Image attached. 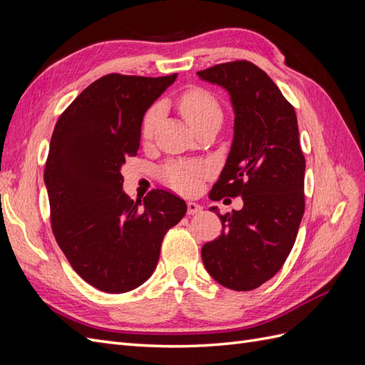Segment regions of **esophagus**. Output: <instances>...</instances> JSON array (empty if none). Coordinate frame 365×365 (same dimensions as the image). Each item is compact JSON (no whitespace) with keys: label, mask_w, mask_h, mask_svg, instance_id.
Wrapping results in <instances>:
<instances>
[{"label":"esophagus","mask_w":365,"mask_h":365,"mask_svg":"<svg viewBox=\"0 0 365 365\" xmlns=\"http://www.w3.org/2000/svg\"><path fill=\"white\" fill-rule=\"evenodd\" d=\"M202 210L201 205H197L196 202H187V215L189 216H193V215H197Z\"/></svg>","instance_id":"obj_1"}]
</instances>
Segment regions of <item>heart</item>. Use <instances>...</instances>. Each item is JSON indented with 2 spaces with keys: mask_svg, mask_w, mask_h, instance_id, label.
<instances>
[{
  "mask_svg": "<svg viewBox=\"0 0 365 365\" xmlns=\"http://www.w3.org/2000/svg\"><path fill=\"white\" fill-rule=\"evenodd\" d=\"M180 109L184 118L193 129L210 118H220L222 111L217 98L204 88H192L180 97ZM161 105L155 103L148 109L141 121V137L149 140L161 118ZM210 175V168L201 163H170L163 169V178L172 189L190 193L200 187L201 181Z\"/></svg>",
  "mask_w": 365,
  "mask_h": 365,
  "instance_id": "heart-1",
  "label": "heart"
}]
</instances>
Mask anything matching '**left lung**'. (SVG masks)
<instances>
[{
    "label": "left lung",
    "instance_id": "8db88e82",
    "mask_svg": "<svg viewBox=\"0 0 365 365\" xmlns=\"http://www.w3.org/2000/svg\"><path fill=\"white\" fill-rule=\"evenodd\" d=\"M224 86L235 108V138L210 200H244L219 215L222 233L202 247L207 272L228 289L251 291L280 271L304 213L306 160L294 106L257 65L217 63L197 71Z\"/></svg>",
    "mask_w": 365,
    "mask_h": 365
}]
</instances>
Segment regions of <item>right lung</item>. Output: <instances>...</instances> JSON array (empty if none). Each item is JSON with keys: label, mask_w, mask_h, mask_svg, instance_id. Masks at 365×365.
<instances>
[{"label": "right lung", "mask_w": 365, "mask_h": 365, "mask_svg": "<svg viewBox=\"0 0 365 365\" xmlns=\"http://www.w3.org/2000/svg\"><path fill=\"white\" fill-rule=\"evenodd\" d=\"M176 73H111L93 82L61 114L43 170L50 220L73 269L94 288L121 294L155 269L161 242L184 217L185 202L155 189L141 201L123 192L120 169L140 148L148 108Z\"/></svg>", "instance_id": "1"}]
</instances>
